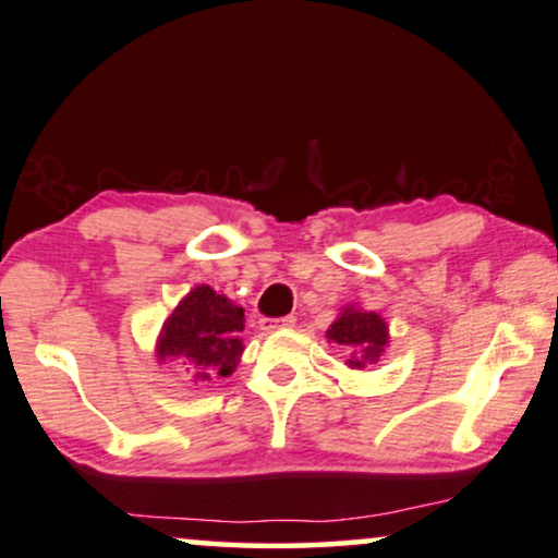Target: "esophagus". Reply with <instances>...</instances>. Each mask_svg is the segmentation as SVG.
<instances>
[{
	"label": "esophagus",
	"instance_id": "esophagus-1",
	"mask_svg": "<svg viewBox=\"0 0 558 558\" xmlns=\"http://www.w3.org/2000/svg\"><path fill=\"white\" fill-rule=\"evenodd\" d=\"M293 326H295V316L278 318V322H263V329H265V331H272V329H293Z\"/></svg>",
	"mask_w": 558,
	"mask_h": 558
}]
</instances>
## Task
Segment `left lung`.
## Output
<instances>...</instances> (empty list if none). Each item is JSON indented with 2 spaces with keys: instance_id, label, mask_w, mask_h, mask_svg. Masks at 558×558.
Returning <instances> with one entry per match:
<instances>
[{
  "instance_id": "obj_1",
  "label": "left lung",
  "mask_w": 558,
  "mask_h": 558,
  "mask_svg": "<svg viewBox=\"0 0 558 558\" xmlns=\"http://www.w3.org/2000/svg\"><path fill=\"white\" fill-rule=\"evenodd\" d=\"M326 339L349 349V369H365L383 356L390 341V329L377 311H365L356 303H349L326 329Z\"/></svg>"
}]
</instances>
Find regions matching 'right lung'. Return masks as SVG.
<instances>
[{
    "mask_svg": "<svg viewBox=\"0 0 558 558\" xmlns=\"http://www.w3.org/2000/svg\"><path fill=\"white\" fill-rule=\"evenodd\" d=\"M244 308L211 286H196L178 301L155 341V356L181 360L193 385L229 377L240 365Z\"/></svg>",
    "mask_w": 558,
    "mask_h": 558,
    "instance_id": "right-lung-1",
    "label": "right lung"
}]
</instances>
